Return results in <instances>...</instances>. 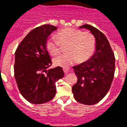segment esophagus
Masks as SVG:
<instances>
[{
  "instance_id": "esophagus-1",
  "label": "esophagus",
  "mask_w": 127,
  "mask_h": 127,
  "mask_svg": "<svg viewBox=\"0 0 127 127\" xmlns=\"http://www.w3.org/2000/svg\"><path fill=\"white\" fill-rule=\"evenodd\" d=\"M63 70L64 73L67 74L68 72V71H69V68H64Z\"/></svg>"
}]
</instances>
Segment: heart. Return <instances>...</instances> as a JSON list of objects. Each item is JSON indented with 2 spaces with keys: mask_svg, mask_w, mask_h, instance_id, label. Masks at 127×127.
Here are the masks:
<instances>
[{
  "mask_svg": "<svg viewBox=\"0 0 127 127\" xmlns=\"http://www.w3.org/2000/svg\"><path fill=\"white\" fill-rule=\"evenodd\" d=\"M56 37H51L45 43L46 49L52 56L59 53L62 47H65L64 55L53 59L54 64L62 67L71 65L75 61L78 64L88 61L95 50L96 41L94 35L90 32H84L77 29H63L57 32Z\"/></svg>",
  "mask_w": 127,
  "mask_h": 127,
  "instance_id": "obj_1",
  "label": "heart"
}]
</instances>
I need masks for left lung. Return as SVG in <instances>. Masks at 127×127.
Wrapping results in <instances>:
<instances>
[{
	"label": "left lung",
	"instance_id": "1",
	"mask_svg": "<svg viewBox=\"0 0 127 127\" xmlns=\"http://www.w3.org/2000/svg\"><path fill=\"white\" fill-rule=\"evenodd\" d=\"M80 28L88 29L94 35L95 52L88 61L73 66L78 80L72 90L78 102L90 105L100 101L109 90L114 78L115 58L107 39L98 29L89 24Z\"/></svg>",
	"mask_w": 127,
	"mask_h": 127
}]
</instances>
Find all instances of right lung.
<instances>
[{"mask_svg": "<svg viewBox=\"0 0 127 127\" xmlns=\"http://www.w3.org/2000/svg\"><path fill=\"white\" fill-rule=\"evenodd\" d=\"M45 24L32 30L19 44L15 52L14 76L21 94L29 102L41 104L53 98L55 82L64 76L61 66L47 70L52 64L45 43L57 30Z\"/></svg>", "mask_w": 127, "mask_h": 127, "instance_id": "right-lung-1", "label": "right lung"}]
</instances>
